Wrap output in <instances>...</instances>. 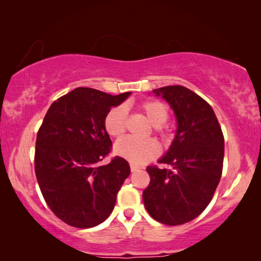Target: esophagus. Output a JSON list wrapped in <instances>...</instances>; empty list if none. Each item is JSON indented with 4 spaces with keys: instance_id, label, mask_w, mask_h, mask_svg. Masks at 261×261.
I'll return each instance as SVG.
<instances>
[{
    "instance_id": "34e87169",
    "label": "esophagus",
    "mask_w": 261,
    "mask_h": 261,
    "mask_svg": "<svg viewBox=\"0 0 261 261\" xmlns=\"http://www.w3.org/2000/svg\"><path fill=\"white\" fill-rule=\"evenodd\" d=\"M130 169H131V171H137L140 169V167L135 165V163H130Z\"/></svg>"
}]
</instances>
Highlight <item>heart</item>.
Masks as SVG:
<instances>
[{"label":"heart","mask_w":261,"mask_h":261,"mask_svg":"<svg viewBox=\"0 0 261 261\" xmlns=\"http://www.w3.org/2000/svg\"><path fill=\"white\" fill-rule=\"evenodd\" d=\"M145 116L154 126L155 134L165 137L167 126L165 123L169 118V109L159 100H145L138 105ZM126 108L123 105L115 106L105 116V129L112 137H121L126 127ZM114 151L116 155L126 159L136 165H144L155 159L160 154V146L154 139L138 140L131 137L122 138L115 144Z\"/></svg>","instance_id":"obj_1"}]
</instances>
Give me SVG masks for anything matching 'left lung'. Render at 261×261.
Segmentation results:
<instances>
[{
    "label": "left lung",
    "instance_id": "obj_1",
    "mask_svg": "<svg viewBox=\"0 0 261 261\" xmlns=\"http://www.w3.org/2000/svg\"><path fill=\"white\" fill-rule=\"evenodd\" d=\"M174 109L177 132L159 163L148 166L151 178L143 200L148 214L167 226H179L199 216L212 200L222 175L224 138L208 102L189 88L173 85L154 90Z\"/></svg>",
    "mask_w": 261,
    "mask_h": 261
}]
</instances>
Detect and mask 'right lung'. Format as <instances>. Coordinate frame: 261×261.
Wrapping results in <instances>:
<instances>
[{"mask_svg": "<svg viewBox=\"0 0 261 261\" xmlns=\"http://www.w3.org/2000/svg\"><path fill=\"white\" fill-rule=\"evenodd\" d=\"M130 93L74 88L51 103L39 127L35 176L48 207L69 226L85 229L103 222L130 175L129 163L121 156L99 165L113 146L106 114Z\"/></svg>", "mask_w": 261, "mask_h": 261, "instance_id": "right-lung-1", "label": "right lung"}]
</instances>
